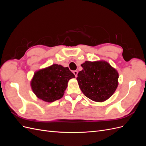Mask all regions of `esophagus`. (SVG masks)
I'll use <instances>...</instances> for the list:
<instances>
[{
  "mask_svg": "<svg viewBox=\"0 0 146 146\" xmlns=\"http://www.w3.org/2000/svg\"><path fill=\"white\" fill-rule=\"evenodd\" d=\"M73 73H74V74L75 75V76H76V77H77V74H78V71H77V70H74Z\"/></svg>",
  "mask_w": 146,
  "mask_h": 146,
  "instance_id": "34e87169",
  "label": "esophagus"
}]
</instances>
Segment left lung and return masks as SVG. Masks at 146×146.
<instances>
[{"label": "left lung", "mask_w": 146, "mask_h": 146, "mask_svg": "<svg viewBox=\"0 0 146 146\" xmlns=\"http://www.w3.org/2000/svg\"><path fill=\"white\" fill-rule=\"evenodd\" d=\"M77 80L82 92L88 98L102 102L108 99L118 86L119 74L105 61H86Z\"/></svg>", "instance_id": "obj_1"}]
</instances>
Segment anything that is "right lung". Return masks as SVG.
<instances>
[{
	"label": "right lung",
	"mask_w": 146,
	"mask_h": 146,
	"mask_svg": "<svg viewBox=\"0 0 146 146\" xmlns=\"http://www.w3.org/2000/svg\"><path fill=\"white\" fill-rule=\"evenodd\" d=\"M73 78L74 74L68 67L54 64L35 72L30 85L38 98L53 102L62 98L69 80Z\"/></svg>",
	"instance_id": "obj_1"
}]
</instances>
